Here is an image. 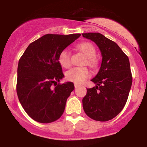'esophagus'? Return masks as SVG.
Wrapping results in <instances>:
<instances>
[{
	"instance_id": "34e87169",
	"label": "esophagus",
	"mask_w": 147,
	"mask_h": 147,
	"mask_svg": "<svg viewBox=\"0 0 147 147\" xmlns=\"http://www.w3.org/2000/svg\"><path fill=\"white\" fill-rule=\"evenodd\" d=\"M74 85H75V88H78V87L79 86V84H74Z\"/></svg>"
}]
</instances>
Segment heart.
Segmentation results:
<instances>
[{
  "mask_svg": "<svg viewBox=\"0 0 147 147\" xmlns=\"http://www.w3.org/2000/svg\"><path fill=\"white\" fill-rule=\"evenodd\" d=\"M79 48L87 57V63L90 65L96 64V50L94 45L89 42H84L79 45ZM59 62L62 67L68 68L71 65V55L67 49H64L59 55ZM90 76V72L86 68H73L65 73V77L68 81L75 83H83Z\"/></svg>",
  "mask_w": 147,
  "mask_h": 147,
  "instance_id": "obj_1",
  "label": "heart"
}]
</instances>
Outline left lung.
<instances>
[{
    "instance_id": "8db88e82",
    "label": "left lung",
    "mask_w": 147,
    "mask_h": 147,
    "mask_svg": "<svg viewBox=\"0 0 147 147\" xmlns=\"http://www.w3.org/2000/svg\"><path fill=\"white\" fill-rule=\"evenodd\" d=\"M82 36L95 42L102 56L98 73L91 79L97 86L87 88L82 100L84 111L94 120L106 122L116 117L127 101L133 79L129 60L117 43L102 34Z\"/></svg>"
}]
</instances>
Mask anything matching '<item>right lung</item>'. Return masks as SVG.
I'll list each match as a JSON object with an SVG mask.
<instances>
[{
  "label": "right lung",
  "instance_id": "1",
  "mask_svg": "<svg viewBox=\"0 0 147 147\" xmlns=\"http://www.w3.org/2000/svg\"><path fill=\"white\" fill-rule=\"evenodd\" d=\"M80 36L48 34L30 43L20 58L16 92L25 111L34 120L50 123L63 113L75 86L72 82L59 83L64 77L59 55Z\"/></svg>",
  "mask_w": 147,
  "mask_h": 147
}]
</instances>
